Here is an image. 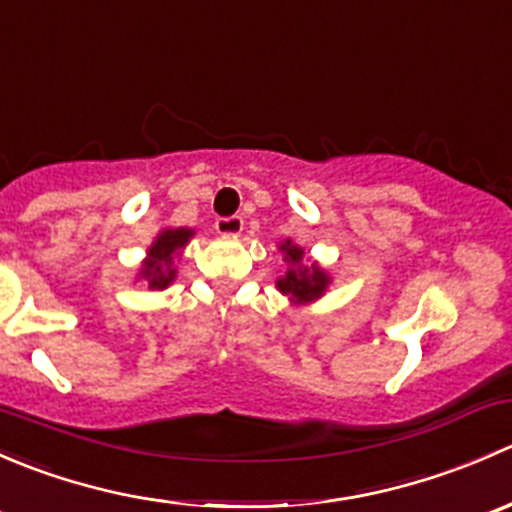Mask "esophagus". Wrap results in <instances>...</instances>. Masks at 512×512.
Returning a JSON list of instances; mask_svg holds the SVG:
<instances>
[{"label": "esophagus", "mask_w": 512, "mask_h": 512, "mask_svg": "<svg viewBox=\"0 0 512 512\" xmlns=\"http://www.w3.org/2000/svg\"><path fill=\"white\" fill-rule=\"evenodd\" d=\"M242 227H245V220H242L240 215H230V218H218V220H215V230H218L220 235H225V237L240 235Z\"/></svg>", "instance_id": "1"}]
</instances>
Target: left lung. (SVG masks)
<instances>
[{"instance_id":"1","label":"left lung","mask_w":512,"mask_h":512,"mask_svg":"<svg viewBox=\"0 0 512 512\" xmlns=\"http://www.w3.org/2000/svg\"><path fill=\"white\" fill-rule=\"evenodd\" d=\"M280 252L285 255V262L289 267L285 275L277 280V289H280L282 294H287L289 302L307 304L327 292L332 277H329L319 265H304L302 247L294 245L292 240H285L280 245Z\"/></svg>"}]
</instances>
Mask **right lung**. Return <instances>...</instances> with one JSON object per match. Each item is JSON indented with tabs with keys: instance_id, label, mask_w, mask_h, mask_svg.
Masks as SVG:
<instances>
[{
	"instance_id": "obj_1",
	"label": "right lung",
	"mask_w": 512,
	"mask_h": 512,
	"mask_svg": "<svg viewBox=\"0 0 512 512\" xmlns=\"http://www.w3.org/2000/svg\"><path fill=\"white\" fill-rule=\"evenodd\" d=\"M195 232L188 227H168L160 230L153 245L148 247V257L141 265V280L146 282L148 289H165L175 280V267L173 260L180 255L188 240Z\"/></svg>"
}]
</instances>
